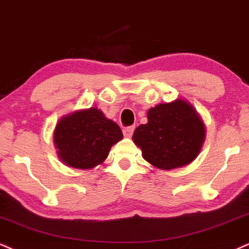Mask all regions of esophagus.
<instances>
[{
  "instance_id": "34e87169",
  "label": "esophagus",
  "mask_w": 249,
  "mask_h": 249,
  "mask_svg": "<svg viewBox=\"0 0 249 249\" xmlns=\"http://www.w3.org/2000/svg\"><path fill=\"white\" fill-rule=\"evenodd\" d=\"M134 129H135L134 125H130V127L124 128V137H127V139H129V137H131V135H133V133H134Z\"/></svg>"
}]
</instances>
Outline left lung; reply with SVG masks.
Instances as JSON below:
<instances>
[{
	"label": "left lung",
	"instance_id": "1",
	"mask_svg": "<svg viewBox=\"0 0 249 249\" xmlns=\"http://www.w3.org/2000/svg\"><path fill=\"white\" fill-rule=\"evenodd\" d=\"M148 124H141L133 141L142 156L157 170L183 167L197 157L205 140V124L195 107L179 98L148 110Z\"/></svg>",
	"mask_w": 249,
	"mask_h": 249
}]
</instances>
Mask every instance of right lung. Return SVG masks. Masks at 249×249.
<instances>
[{"mask_svg": "<svg viewBox=\"0 0 249 249\" xmlns=\"http://www.w3.org/2000/svg\"><path fill=\"white\" fill-rule=\"evenodd\" d=\"M122 139L119 125L97 107L62 116L53 134L57 157L64 165L77 170H91L100 165L110 148Z\"/></svg>", "mask_w": 249, "mask_h": 249, "instance_id": "right-lung-1", "label": "right lung"}]
</instances>
